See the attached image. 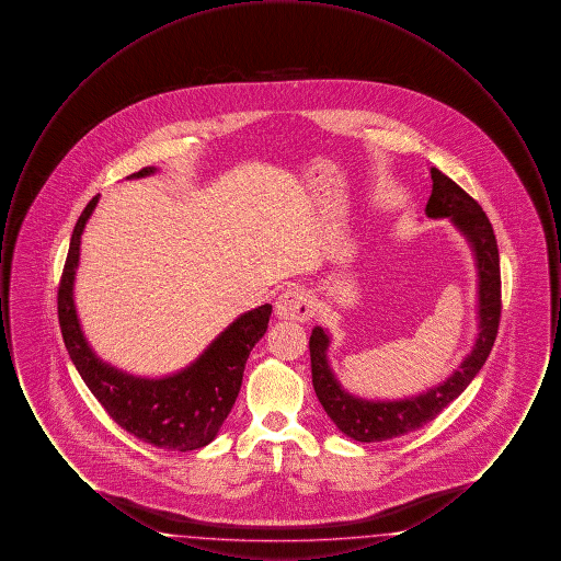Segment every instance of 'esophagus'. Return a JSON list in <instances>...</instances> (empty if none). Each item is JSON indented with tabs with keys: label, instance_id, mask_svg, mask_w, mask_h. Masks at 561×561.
Returning a JSON list of instances; mask_svg holds the SVG:
<instances>
[{
	"label": "esophagus",
	"instance_id": "1",
	"mask_svg": "<svg viewBox=\"0 0 561 561\" xmlns=\"http://www.w3.org/2000/svg\"><path fill=\"white\" fill-rule=\"evenodd\" d=\"M311 298L300 288H290L275 300V313L279 320L305 321L311 318Z\"/></svg>",
	"mask_w": 561,
	"mask_h": 561
}]
</instances>
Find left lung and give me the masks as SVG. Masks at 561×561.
Here are the masks:
<instances>
[{
	"mask_svg": "<svg viewBox=\"0 0 561 561\" xmlns=\"http://www.w3.org/2000/svg\"><path fill=\"white\" fill-rule=\"evenodd\" d=\"M433 191L428 197V218H450L454 227L469 240L478 265V320L480 332L471 353L444 382L416 398L400 401L362 400L347 393L328 364L330 336L313 328L309 339L313 389L334 425L355 442H387L431 423L450 405L480 373L494 347L501 321V259L492 225L480 204L437 168H431Z\"/></svg>",
	"mask_w": 561,
	"mask_h": 561,
	"instance_id": "obj_1",
	"label": "left lung"
}]
</instances>
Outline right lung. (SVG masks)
<instances>
[{"mask_svg": "<svg viewBox=\"0 0 561 561\" xmlns=\"http://www.w3.org/2000/svg\"><path fill=\"white\" fill-rule=\"evenodd\" d=\"M153 172L156 168L149 165L128 179H142ZM96 204L99 195L90 199L76 222L58 286V323L65 347L92 396L119 427L163 450L188 453L204 448L216 437L238 400L248 355L267 332L271 305L240 316L181 373L165 378H138L108 366L83 339L73 302L81 233Z\"/></svg>", "mask_w": 561, "mask_h": 561, "instance_id": "right-lung-1", "label": "right lung"}]
</instances>
